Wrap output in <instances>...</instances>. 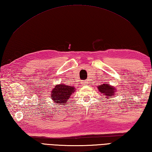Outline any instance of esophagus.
I'll return each instance as SVG.
<instances>
[{
    "instance_id": "1",
    "label": "esophagus",
    "mask_w": 152,
    "mask_h": 152,
    "mask_svg": "<svg viewBox=\"0 0 152 152\" xmlns=\"http://www.w3.org/2000/svg\"><path fill=\"white\" fill-rule=\"evenodd\" d=\"M86 83H87V81H86V80H85V81H82V85H85Z\"/></svg>"
}]
</instances>
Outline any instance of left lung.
<instances>
[{
  "instance_id": "left-lung-1",
  "label": "left lung",
  "mask_w": 152,
  "mask_h": 152,
  "mask_svg": "<svg viewBox=\"0 0 152 152\" xmlns=\"http://www.w3.org/2000/svg\"><path fill=\"white\" fill-rule=\"evenodd\" d=\"M97 88L99 89V91L104 94V95H105L107 96L106 97H109L111 96H113L115 95V88L113 87H111V86H109L107 84L97 86Z\"/></svg>"
}]
</instances>
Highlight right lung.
Segmentation results:
<instances>
[{"mask_svg": "<svg viewBox=\"0 0 152 152\" xmlns=\"http://www.w3.org/2000/svg\"><path fill=\"white\" fill-rule=\"evenodd\" d=\"M75 88L72 86L64 85L63 84L55 86L51 91L52 99L57 103H66L69 99L70 95L73 94Z\"/></svg>", "mask_w": 152, "mask_h": 152, "instance_id": "obj_1", "label": "right lung"}]
</instances>
